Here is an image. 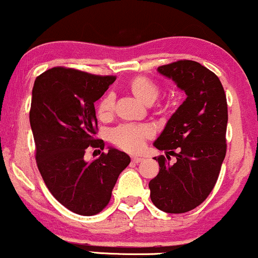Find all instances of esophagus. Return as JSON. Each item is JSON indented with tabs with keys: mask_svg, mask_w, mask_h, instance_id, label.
Returning a JSON list of instances; mask_svg holds the SVG:
<instances>
[{
	"mask_svg": "<svg viewBox=\"0 0 258 258\" xmlns=\"http://www.w3.org/2000/svg\"><path fill=\"white\" fill-rule=\"evenodd\" d=\"M142 160H143L142 157H132V161H134V163H136V164L141 163Z\"/></svg>",
	"mask_w": 258,
	"mask_h": 258,
	"instance_id": "obj_1",
	"label": "esophagus"
}]
</instances>
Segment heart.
Segmentation results:
<instances>
[{
	"label": "heart",
	"instance_id": "1",
	"mask_svg": "<svg viewBox=\"0 0 258 258\" xmlns=\"http://www.w3.org/2000/svg\"><path fill=\"white\" fill-rule=\"evenodd\" d=\"M132 93L138 100L144 104H153L159 97V88L153 83L151 79L146 77H137L130 83ZM115 105V98L112 94H106L100 100L98 105V115L100 117H106L111 114ZM152 130L143 124L123 123L115 127L110 131V141L116 144L118 148L127 152H140L144 143L152 137Z\"/></svg>",
	"mask_w": 258,
	"mask_h": 258
}]
</instances>
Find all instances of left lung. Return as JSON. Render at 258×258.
Returning <instances> with one entry per match:
<instances>
[{"label": "left lung", "mask_w": 258, "mask_h": 258, "mask_svg": "<svg viewBox=\"0 0 258 258\" xmlns=\"http://www.w3.org/2000/svg\"><path fill=\"white\" fill-rule=\"evenodd\" d=\"M158 72L174 81L186 99L153 143L176 161L154 158L160 168L149 181L151 200L166 213H186L208 197L219 176L226 153V97L219 78L196 61L172 62Z\"/></svg>", "instance_id": "obj_1"}]
</instances>
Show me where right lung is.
<instances>
[{"label": "right lung", "mask_w": 258, "mask_h": 258, "mask_svg": "<svg viewBox=\"0 0 258 258\" xmlns=\"http://www.w3.org/2000/svg\"><path fill=\"white\" fill-rule=\"evenodd\" d=\"M115 79L53 67L34 82L29 118L39 171L52 196L81 216L106 207L118 175L131 161L112 147L98 159L84 160L88 147L104 149L103 141L94 138V103Z\"/></svg>", "instance_id": "right-lung-1"}]
</instances>
